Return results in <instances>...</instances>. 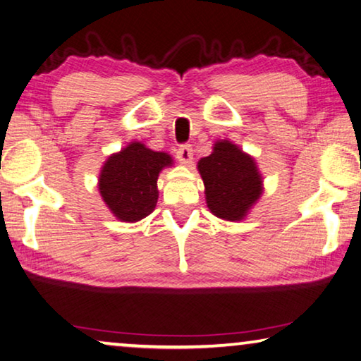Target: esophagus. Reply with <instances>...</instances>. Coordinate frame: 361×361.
<instances>
[{
  "mask_svg": "<svg viewBox=\"0 0 361 361\" xmlns=\"http://www.w3.org/2000/svg\"><path fill=\"white\" fill-rule=\"evenodd\" d=\"M176 157H178L183 165H190L192 160V147L190 145H181L178 149H176Z\"/></svg>",
  "mask_w": 361,
  "mask_h": 361,
  "instance_id": "1",
  "label": "esophagus"
}]
</instances>
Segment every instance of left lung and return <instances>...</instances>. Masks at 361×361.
Masks as SVG:
<instances>
[{
  "instance_id": "8db88e82",
  "label": "left lung",
  "mask_w": 361,
  "mask_h": 361,
  "mask_svg": "<svg viewBox=\"0 0 361 361\" xmlns=\"http://www.w3.org/2000/svg\"><path fill=\"white\" fill-rule=\"evenodd\" d=\"M212 214L228 221L243 220L263 191V180L254 157L231 141L214 145L210 156L197 162Z\"/></svg>"
}]
</instances>
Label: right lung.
<instances>
[{
  "label": "right lung",
  "instance_id": "obj_1",
  "mask_svg": "<svg viewBox=\"0 0 361 361\" xmlns=\"http://www.w3.org/2000/svg\"><path fill=\"white\" fill-rule=\"evenodd\" d=\"M171 164L173 159L167 152L152 151L138 141L130 142L102 165L98 181L102 201L120 221L142 220L156 209L159 173Z\"/></svg>",
  "mask_w": 361,
  "mask_h": 361
}]
</instances>
